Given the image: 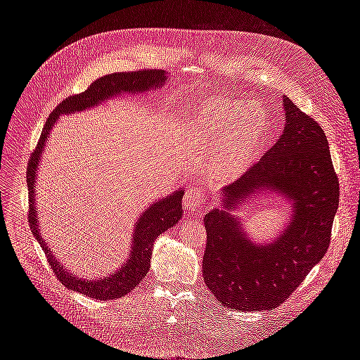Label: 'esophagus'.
Instances as JSON below:
<instances>
[{"label": "esophagus", "mask_w": 360, "mask_h": 360, "mask_svg": "<svg viewBox=\"0 0 360 360\" xmlns=\"http://www.w3.org/2000/svg\"><path fill=\"white\" fill-rule=\"evenodd\" d=\"M201 201H202V191L200 188H189L186 193H184L183 204L189 212H197Z\"/></svg>", "instance_id": "obj_1"}]
</instances>
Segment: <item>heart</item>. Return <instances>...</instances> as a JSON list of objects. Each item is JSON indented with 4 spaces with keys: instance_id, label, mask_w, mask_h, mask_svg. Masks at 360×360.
Returning a JSON list of instances; mask_svg holds the SVG:
<instances>
[{
    "instance_id": "obj_1",
    "label": "heart",
    "mask_w": 360,
    "mask_h": 360,
    "mask_svg": "<svg viewBox=\"0 0 360 360\" xmlns=\"http://www.w3.org/2000/svg\"><path fill=\"white\" fill-rule=\"evenodd\" d=\"M192 129L205 153L212 155L213 176L233 179L248 168L255 155L264 135L266 118L257 103L242 99H213L198 106Z\"/></svg>"
}]
</instances>
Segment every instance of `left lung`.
<instances>
[{"label":"left lung","instance_id":"obj_1","mask_svg":"<svg viewBox=\"0 0 360 360\" xmlns=\"http://www.w3.org/2000/svg\"><path fill=\"white\" fill-rule=\"evenodd\" d=\"M284 132L240 179L221 191V204L204 216L205 285L237 311H270L285 302L330 243L340 181L321 126L287 96ZM275 193L292 207L286 230L274 243L255 244L233 214L248 198Z\"/></svg>","mask_w":360,"mask_h":360}]
</instances>
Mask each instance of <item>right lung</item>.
Segmentation results:
<instances>
[{
  "label": "right lung",
  "mask_w": 360,
  "mask_h": 360,
  "mask_svg": "<svg viewBox=\"0 0 360 360\" xmlns=\"http://www.w3.org/2000/svg\"><path fill=\"white\" fill-rule=\"evenodd\" d=\"M165 82L167 75L163 70H138L102 76V78L94 81L84 93L68 97V99H64L56 110L51 112L45 127L41 130L39 144L28 162V222L32 236H34L36 240L40 243L43 252L48 257L53 274H56V276L61 281V284L73 291L84 294V296L99 300H115L126 296L129 291H132L136 285L143 282L150 269L151 250H153L155 240L163 231H167L168 228L174 226L181 219V200L184 191H174L168 197L150 204L146 212L139 214L132 236V245H130L132 250H130V255L122 267H118V270H115L114 274H110L105 278L82 279L73 275L66 267L61 266L57 257H53L52 250L48 248L46 242L43 240L41 237V230L39 228V217L36 210V179L39 163L41 160V153L43 150H45L51 130L53 129V124L57 123L60 115L86 111L90 110V108L99 106L102 102L112 99L114 96H118L122 93L135 94L153 91L163 86Z\"/></svg>",
  "instance_id": "obj_1"
}]
</instances>
